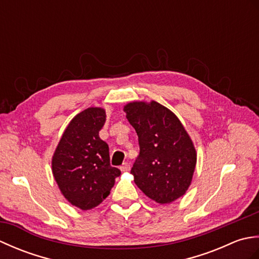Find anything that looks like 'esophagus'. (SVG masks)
I'll return each mask as SVG.
<instances>
[{"instance_id": "obj_1", "label": "esophagus", "mask_w": 259, "mask_h": 259, "mask_svg": "<svg viewBox=\"0 0 259 259\" xmlns=\"http://www.w3.org/2000/svg\"><path fill=\"white\" fill-rule=\"evenodd\" d=\"M120 170L121 171H129L130 170V163H128V162H124V163H122L120 166Z\"/></svg>"}]
</instances>
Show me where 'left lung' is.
Here are the masks:
<instances>
[{
	"mask_svg": "<svg viewBox=\"0 0 259 259\" xmlns=\"http://www.w3.org/2000/svg\"><path fill=\"white\" fill-rule=\"evenodd\" d=\"M123 111L139 137L140 152L130 172L135 184L160 205L183 197L197 163L195 145L184 124L155 100L129 102Z\"/></svg>",
	"mask_w": 259,
	"mask_h": 259,
	"instance_id": "1",
	"label": "left lung"
}]
</instances>
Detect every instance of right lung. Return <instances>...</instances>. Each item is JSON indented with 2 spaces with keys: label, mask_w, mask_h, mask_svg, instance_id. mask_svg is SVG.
Returning <instances> with one entry per match:
<instances>
[{
  "label": "right lung",
  "mask_w": 259,
  "mask_h": 259,
  "mask_svg": "<svg viewBox=\"0 0 259 259\" xmlns=\"http://www.w3.org/2000/svg\"><path fill=\"white\" fill-rule=\"evenodd\" d=\"M106 119L101 107H90L76 114L52 156V174L60 191L82 210L100 205L121 174L110 166L109 147L99 137Z\"/></svg>",
  "instance_id": "add662e5"
}]
</instances>
